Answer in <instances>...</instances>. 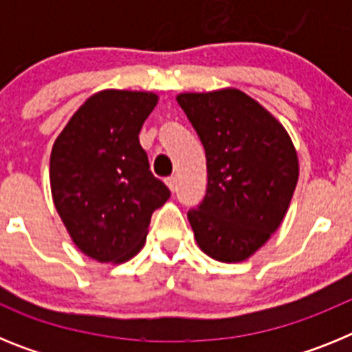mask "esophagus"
<instances>
[{
	"label": "esophagus",
	"instance_id": "1",
	"mask_svg": "<svg viewBox=\"0 0 352 352\" xmlns=\"http://www.w3.org/2000/svg\"><path fill=\"white\" fill-rule=\"evenodd\" d=\"M166 183H167V186L170 188V192H174L176 190V183H178V179L174 178V176H169V178L166 179Z\"/></svg>",
	"mask_w": 352,
	"mask_h": 352
}]
</instances>
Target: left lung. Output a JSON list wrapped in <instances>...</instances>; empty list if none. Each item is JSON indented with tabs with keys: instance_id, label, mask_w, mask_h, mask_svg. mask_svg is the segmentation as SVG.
Masks as SVG:
<instances>
[{
	"instance_id": "1",
	"label": "left lung",
	"mask_w": 352,
	"mask_h": 352,
	"mask_svg": "<svg viewBox=\"0 0 352 352\" xmlns=\"http://www.w3.org/2000/svg\"><path fill=\"white\" fill-rule=\"evenodd\" d=\"M176 100L206 151V195L186 214L195 241L211 259L241 263L287 213L300 174L296 149L280 121L239 89Z\"/></svg>"
}]
</instances>
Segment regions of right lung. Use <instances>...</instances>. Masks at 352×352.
I'll return each mask as SVG.
<instances>
[{
	"label": "right lung",
	"instance_id": "1",
	"mask_svg": "<svg viewBox=\"0 0 352 352\" xmlns=\"http://www.w3.org/2000/svg\"><path fill=\"white\" fill-rule=\"evenodd\" d=\"M158 96L104 89L84 102L51 151V192L72 241L98 263L142 248L151 214L170 192L149 170L139 132Z\"/></svg>",
	"mask_w": 352,
	"mask_h": 352
}]
</instances>
